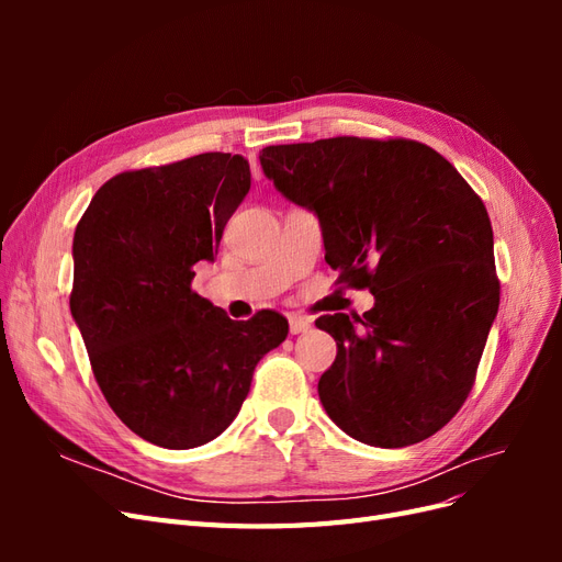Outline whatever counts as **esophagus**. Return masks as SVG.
Here are the masks:
<instances>
[{
  "label": "esophagus",
  "mask_w": 562,
  "mask_h": 562,
  "mask_svg": "<svg viewBox=\"0 0 562 562\" xmlns=\"http://www.w3.org/2000/svg\"><path fill=\"white\" fill-rule=\"evenodd\" d=\"M288 323H291V335H302V333L312 330V318H307V316L293 314L291 318H288Z\"/></svg>",
  "instance_id": "obj_1"
}]
</instances>
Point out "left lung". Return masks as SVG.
<instances>
[{
	"instance_id": "obj_1",
	"label": "left lung",
	"mask_w": 562,
	"mask_h": 562,
	"mask_svg": "<svg viewBox=\"0 0 562 562\" xmlns=\"http://www.w3.org/2000/svg\"><path fill=\"white\" fill-rule=\"evenodd\" d=\"M260 164L318 215L337 281L375 295L353 321L316 318L337 342L318 380L328 417L375 448L434 436L464 405L499 310L481 196L436 149L405 138L269 145Z\"/></svg>"
}]
</instances>
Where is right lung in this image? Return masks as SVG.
<instances>
[{
	"instance_id": "add662e5",
	"label": "right lung",
	"mask_w": 562,
	"mask_h": 562,
	"mask_svg": "<svg viewBox=\"0 0 562 562\" xmlns=\"http://www.w3.org/2000/svg\"><path fill=\"white\" fill-rule=\"evenodd\" d=\"M250 190L239 155L206 151L110 178L75 229L70 312L105 401L149 443L190 450L223 434L252 370L288 335L262 310L232 321L192 291Z\"/></svg>"
}]
</instances>
